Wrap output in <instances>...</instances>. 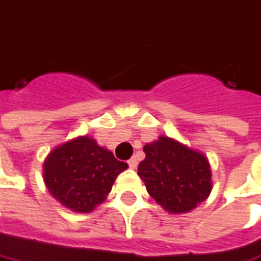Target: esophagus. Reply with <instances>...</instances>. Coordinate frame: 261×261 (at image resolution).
I'll return each instance as SVG.
<instances>
[{
    "label": "esophagus",
    "mask_w": 261,
    "mask_h": 261,
    "mask_svg": "<svg viewBox=\"0 0 261 261\" xmlns=\"http://www.w3.org/2000/svg\"><path fill=\"white\" fill-rule=\"evenodd\" d=\"M128 165H130L131 169H136V168H137V165H139V161H137V158H136V156H133L130 161H128Z\"/></svg>",
    "instance_id": "esophagus-1"
}]
</instances>
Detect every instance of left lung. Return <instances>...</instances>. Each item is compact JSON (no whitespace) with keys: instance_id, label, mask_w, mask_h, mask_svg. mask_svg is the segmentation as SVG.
<instances>
[{"instance_id":"1","label":"left lung","mask_w":261,"mask_h":261,"mask_svg":"<svg viewBox=\"0 0 261 261\" xmlns=\"http://www.w3.org/2000/svg\"><path fill=\"white\" fill-rule=\"evenodd\" d=\"M139 176L150 197L172 215L188 213L210 196L213 188L207 158L174 137L159 136L144 144Z\"/></svg>"}]
</instances>
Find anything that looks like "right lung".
<instances>
[{
	"mask_svg": "<svg viewBox=\"0 0 261 261\" xmlns=\"http://www.w3.org/2000/svg\"><path fill=\"white\" fill-rule=\"evenodd\" d=\"M128 165L119 162L90 136L58 144L43 162V181L49 194L74 213H90L103 203L117 176Z\"/></svg>",
	"mask_w": 261,
	"mask_h": 261,
	"instance_id": "add662e5",
	"label": "right lung"
}]
</instances>
